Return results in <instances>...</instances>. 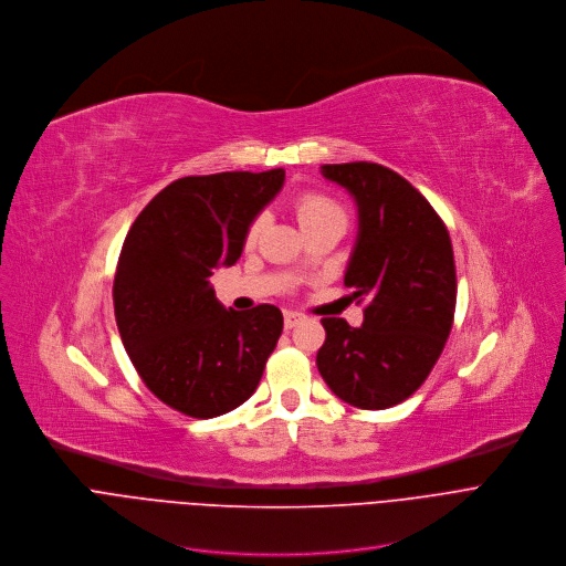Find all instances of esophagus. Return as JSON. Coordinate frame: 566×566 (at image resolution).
<instances>
[{
    "label": "esophagus",
    "mask_w": 566,
    "mask_h": 566,
    "mask_svg": "<svg viewBox=\"0 0 566 566\" xmlns=\"http://www.w3.org/2000/svg\"><path fill=\"white\" fill-rule=\"evenodd\" d=\"M283 321H285V327L292 329L294 325H298V323L303 321V314H298V312H285V314H283Z\"/></svg>",
    "instance_id": "esophagus-1"
}]
</instances>
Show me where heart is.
<instances>
[{
  "label": "heart",
  "mask_w": 566,
  "mask_h": 566,
  "mask_svg": "<svg viewBox=\"0 0 566 566\" xmlns=\"http://www.w3.org/2000/svg\"><path fill=\"white\" fill-rule=\"evenodd\" d=\"M294 209H296V216H298V222H301L303 230H307V228H312V224H318L323 220H334V218L346 220V211L342 209V205H338L336 200H332L325 193H318V191H305V193L296 196ZM263 224H265L263 216L254 218V222L250 224V230H248V237H245L248 245H254L259 241Z\"/></svg>",
  "instance_id": "1"
}]
</instances>
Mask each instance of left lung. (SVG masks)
Listing matches in <instances>:
<instances>
[{"label":"left lung","mask_w":566,"mask_h":566,"mask_svg":"<svg viewBox=\"0 0 566 566\" xmlns=\"http://www.w3.org/2000/svg\"><path fill=\"white\" fill-rule=\"evenodd\" d=\"M321 174L357 200L359 237L344 283L368 305L361 327L321 318L316 368L338 399L384 410L426 381L446 346L458 301L453 243L432 205L397 171L344 163Z\"/></svg>","instance_id":"left-lung-1"}]
</instances>
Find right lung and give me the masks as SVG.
<instances>
[{"instance_id":"obj_1","label":"right lung","mask_w":566,"mask_h":566,"mask_svg":"<svg viewBox=\"0 0 566 566\" xmlns=\"http://www.w3.org/2000/svg\"><path fill=\"white\" fill-rule=\"evenodd\" d=\"M283 180V169L178 178L125 239L113 281L123 344L145 386L187 417L211 419L248 401L276 348L281 310H224L209 276L241 259L252 220Z\"/></svg>"}]
</instances>
